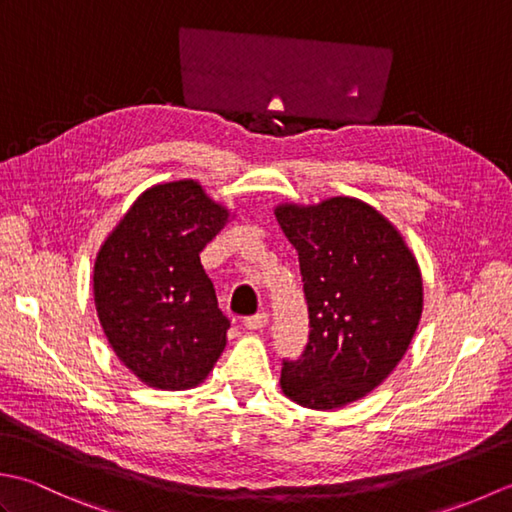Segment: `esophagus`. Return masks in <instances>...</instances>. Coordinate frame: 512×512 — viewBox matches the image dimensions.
<instances>
[{
    "mask_svg": "<svg viewBox=\"0 0 512 512\" xmlns=\"http://www.w3.org/2000/svg\"><path fill=\"white\" fill-rule=\"evenodd\" d=\"M268 325V314L266 312H257L253 317H246L244 319V328L246 330H262Z\"/></svg>",
    "mask_w": 512,
    "mask_h": 512,
    "instance_id": "34e87169",
    "label": "esophagus"
}]
</instances>
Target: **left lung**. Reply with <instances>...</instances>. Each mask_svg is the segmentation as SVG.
<instances>
[{"mask_svg": "<svg viewBox=\"0 0 512 512\" xmlns=\"http://www.w3.org/2000/svg\"><path fill=\"white\" fill-rule=\"evenodd\" d=\"M297 248L310 314L299 361H284L281 391L308 409H339L394 372L422 317V275L398 228L363 200L279 204Z\"/></svg>", "mask_w": 512, "mask_h": 512, "instance_id": "obj_1", "label": "left lung"}]
</instances>
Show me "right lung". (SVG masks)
I'll use <instances>...</instances> for the list:
<instances>
[{"label":"right lung","instance_id":"obj_1","mask_svg":"<svg viewBox=\"0 0 512 512\" xmlns=\"http://www.w3.org/2000/svg\"><path fill=\"white\" fill-rule=\"evenodd\" d=\"M231 211L200 182L143 191L101 244L94 306L114 354L140 383L180 391L200 385L226 347L231 323L200 264Z\"/></svg>","mask_w":512,"mask_h":512}]
</instances>
